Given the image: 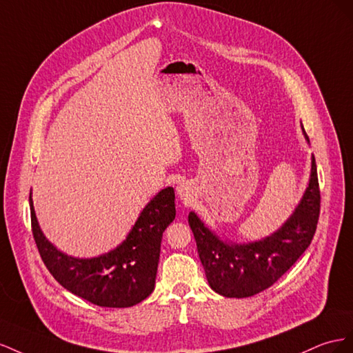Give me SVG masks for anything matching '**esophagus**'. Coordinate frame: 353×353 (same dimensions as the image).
Instances as JSON below:
<instances>
[{"label": "esophagus", "mask_w": 353, "mask_h": 353, "mask_svg": "<svg viewBox=\"0 0 353 353\" xmlns=\"http://www.w3.org/2000/svg\"><path fill=\"white\" fill-rule=\"evenodd\" d=\"M177 194L182 196V198H188V188L185 186V185H180L179 188H177Z\"/></svg>", "instance_id": "esophagus-1"}]
</instances>
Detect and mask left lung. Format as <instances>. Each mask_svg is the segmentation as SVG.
<instances>
[{
    "instance_id": "1",
    "label": "left lung",
    "mask_w": 353,
    "mask_h": 353,
    "mask_svg": "<svg viewBox=\"0 0 353 353\" xmlns=\"http://www.w3.org/2000/svg\"><path fill=\"white\" fill-rule=\"evenodd\" d=\"M303 128V125H301ZM303 134L309 137L303 128ZM321 194L315 158L312 157L309 185L294 213L276 232L248 244H228L189 213L201 263L210 287L225 297H251L269 288L305 253L315 235Z\"/></svg>"
}]
</instances>
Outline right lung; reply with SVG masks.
Segmentation results:
<instances>
[{
    "label": "right lung",
    "mask_w": 353,
    "mask_h": 353,
    "mask_svg": "<svg viewBox=\"0 0 353 353\" xmlns=\"http://www.w3.org/2000/svg\"><path fill=\"white\" fill-rule=\"evenodd\" d=\"M31 226L44 265L70 293L102 307H130L155 287L161 239L176 217L174 189L165 188L140 213L133 229L115 250L93 259H77L59 251L39 229L32 196Z\"/></svg>",
    "instance_id": "obj_1"
}]
</instances>
